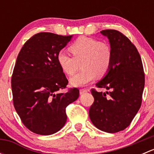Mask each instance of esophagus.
Here are the masks:
<instances>
[{"instance_id":"34e87169","label":"esophagus","mask_w":154,"mask_h":154,"mask_svg":"<svg viewBox=\"0 0 154 154\" xmlns=\"http://www.w3.org/2000/svg\"><path fill=\"white\" fill-rule=\"evenodd\" d=\"M88 91V90L86 89V88H81V89H80V94H83L84 93H86Z\"/></svg>"}]
</instances>
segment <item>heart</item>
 <instances>
[{"instance_id":"1","label":"heart","mask_w":154,"mask_h":154,"mask_svg":"<svg viewBox=\"0 0 154 154\" xmlns=\"http://www.w3.org/2000/svg\"><path fill=\"white\" fill-rule=\"evenodd\" d=\"M73 57L60 52L57 60L65 74L72 75L81 63V71L70 79L74 86H84L95 79L103 77L109 71L112 59L111 47L107 43L86 36L79 37L69 47Z\"/></svg>"}]
</instances>
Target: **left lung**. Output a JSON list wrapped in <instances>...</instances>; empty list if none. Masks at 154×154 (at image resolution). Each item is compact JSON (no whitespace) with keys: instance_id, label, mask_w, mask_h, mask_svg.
<instances>
[{"instance_id":"left-lung-1","label":"left lung","mask_w":154,"mask_h":154,"mask_svg":"<svg viewBox=\"0 0 154 154\" xmlns=\"http://www.w3.org/2000/svg\"><path fill=\"white\" fill-rule=\"evenodd\" d=\"M100 33L108 38L112 59L109 71L95 86L109 91L91 89L94 100L88 115L97 129L114 133L127 128L140 108L144 69L137 49L124 34L115 29H104Z\"/></svg>"}]
</instances>
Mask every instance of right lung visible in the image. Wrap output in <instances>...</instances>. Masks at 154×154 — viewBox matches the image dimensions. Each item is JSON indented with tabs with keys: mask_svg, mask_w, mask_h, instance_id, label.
Segmentation results:
<instances>
[{
	"mask_svg": "<svg viewBox=\"0 0 154 154\" xmlns=\"http://www.w3.org/2000/svg\"><path fill=\"white\" fill-rule=\"evenodd\" d=\"M73 35L39 32L26 42L12 76L13 104L23 124L34 133L54 134L66 124V108L79 97V89L61 92L68 81L57 57Z\"/></svg>",
	"mask_w": 154,
	"mask_h": 154,
	"instance_id": "right-lung-1",
	"label": "right lung"
}]
</instances>
